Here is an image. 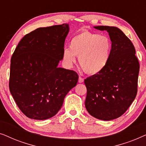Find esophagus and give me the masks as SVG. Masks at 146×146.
Segmentation results:
<instances>
[{
    "label": "esophagus",
    "instance_id": "esophagus-1",
    "mask_svg": "<svg viewBox=\"0 0 146 146\" xmlns=\"http://www.w3.org/2000/svg\"><path fill=\"white\" fill-rule=\"evenodd\" d=\"M83 82H84V78H83L80 76L79 79H78V82L79 83H82Z\"/></svg>",
    "mask_w": 146,
    "mask_h": 146
}]
</instances>
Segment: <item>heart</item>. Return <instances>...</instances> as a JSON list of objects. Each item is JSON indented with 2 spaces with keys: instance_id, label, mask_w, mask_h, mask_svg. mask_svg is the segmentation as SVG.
<instances>
[{
  "instance_id": "1",
  "label": "heart",
  "mask_w": 146,
  "mask_h": 146,
  "mask_svg": "<svg viewBox=\"0 0 146 146\" xmlns=\"http://www.w3.org/2000/svg\"><path fill=\"white\" fill-rule=\"evenodd\" d=\"M112 42L106 35L84 31L72 38L70 48L63 51V59L70 67L78 57L79 64L88 74L100 73L108 64L111 58Z\"/></svg>"
}]
</instances>
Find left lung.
Returning a JSON list of instances; mask_svg holds the SVG:
<instances>
[{
	"mask_svg": "<svg viewBox=\"0 0 146 146\" xmlns=\"http://www.w3.org/2000/svg\"><path fill=\"white\" fill-rule=\"evenodd\" d=\"M94 28L108 33L112 49L106 68L84 80L85 106L93 117L109 121L120 117L134 100L139 64L134 46L120 29L108 26Z\"/></svg>",
	"mask_w": 146,
	"mask_h": 146,
	"instance_id": "8db88e82",
	"label": "left lung"
}]
</instances>
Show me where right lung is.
Instances as JSON below:
<instances>
[{
    "mask_svg": "<svg viewBox=\"0 0 146 146\" xmlns=\"http://www.w3.org/2000/svg\"><path fill=\"white\" fill-rule=\"evenodd\" d=\"M68 32L67 24L38 28L21 39L12 56L10 92L29 118L53 117L77 84L76 72L58 67Z\"/></svg>",
    "mask_w": 146,
    "mask_h": 146,
    "instance_id": "1",
    "label": "right lung"
}]
</instances>
